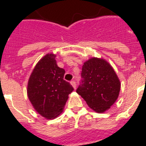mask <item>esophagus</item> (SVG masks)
Instances as JSON below:
<instances>
[{
	"instance_id": "34e87169",
	"label": "esophagus",
	"mask_w": 146,
	"mask_h": 146,
	"mask_svg": "<svg viewBox=\"0 0 146 146\" xmlns=\"http://www.w3.org/2000/svg\"><path fill=\"white\" fill-rule=\"evenodd\" d=\"M70 84H71L72 86H73L74 88H76V82L75 81H70Z\"/></svg>"
}]
</instances>
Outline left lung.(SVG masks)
<instances>
[{
  "mask_svg": "<svg viewBox=\"0 0 146 146\" xmlns=\"http://www.w3.org/2000/svg\"><path fill=\"white\" fill-rule=\"evenodd\" d=\"M80 85L76 92L88 107L96 112H104L118 98L120 82L111 65L103 59L93 58L84 62Z\"/></svg>",
  "mask_w": 146,
  "mask_h": 146,
  "instance_id": "left-lung-1",
  "label": "left lung"
}]
</instances>
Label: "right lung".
Segmentation results:
<instances>
[{
  "label": "right lung",
  "instance_id": "right-lung-1",
  "mask_svg": "<svg viewBox=\"0 0 146 146\" xmlns=\"http://www.w3.org/2000/svg\"><path fill=\"white\" fill-rule=\"evenodd\" d=\"M65 70L57 65L55 55L46 54L38 62L30 76L27 94L39 114L47 119L56 117L62 111L74 88L63 79Z\"/></svg>",
  "mask_w": 146,
  "mask_h": 146
}]
</instances>
